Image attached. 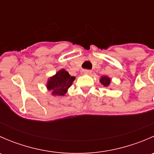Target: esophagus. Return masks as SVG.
<instances>
[{
  "label": "esophagus",
  "mask_w": 154,
  "mask_h": 154,
  "mask_svg": "<svg viewBox=\"0 0 154 154\" xmlns=\"http://www.w3.org/2000/svg\"><path fill=\"white\" fill-rule=\"evenodd\" d=\"M91 70H83V71H82L81 74H91Z\"/></svg>",
  "instance_id": "34e87169"
}]
</instances>
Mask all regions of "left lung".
<instances>
[{
    "instance_id": "8db88e82",
    "label": "left lung",
    "mask_w": 154,
    "mask_h": 154,
    "mask_svg": "<svg viewBox=\"0 0 154 154\" xmlns=\"http://www.w3.org/2000/svg\"><path fill=\"white\" fill-rule=\"evenodd\" d=\"M111 78L109 77H107V76H102L101 77H100V83H101L102 85H103V86L105 87H109L110 86V83H111ZM111 89V88H110Z\"/></svg>"
}]
</instances>
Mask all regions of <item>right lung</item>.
<instances>
[{"label":"right lung","instance_id":"obj_1","mask_svg":"<svg viewBox=\"0 0 154 154\" xmlns=\"http://www.w3.org/2000/svg\"><path fill=\"white\" fill-rule=\"evenodd\" d=\"M74 80L75 77L71 76L68 71L63 68L48 78L46 88L48 91H51V94L54 97L64 96Z\"/></svg>","mask_w":154,"mask_h":154}]
</instances>
